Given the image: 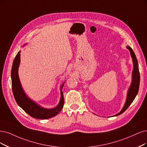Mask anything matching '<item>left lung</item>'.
Listing matches in <instances>:
<instances>
[{
	"instance_id": "8db88e82",
	"label": "left lung",
	"mask_w": 147,
	"mask_h": 147,
	"mask_svg": "<svg viewBox=\"0 0 147 147\" xmlns=\"http://www.w3.org/2000/svg\"><path fill=\"white\" fill-rule=\"evenodd\" d=\"M127 49H128L130 54H131V57L133 59V62L134 65V69L133 71V74H132V82L131 85H130V87L128 90V95H127V98L125 104L122 110L121 111L120 113H119L115 116H118L119 115H121L125 111L127 108L129 107L130 104H131L134 99H135L136 96L139 88V84H140V73L139 71V66H138V60L136 57L135 54L132 50V48L129 47H127Z\"/></svg>"
}]
</instances>
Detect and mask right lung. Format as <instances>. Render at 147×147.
<instances>
[{
  "label": "right lung",
  "mask_w": 147,
  "mask_h": 147,
  "mask_svg": "<svg viewBox=\"0 0 147 147\" xmlns=\"http://www.w3.org/2000/svg\"><path fill=\"white\" fill-rule=\"evenodd\" d=\"M20 63V51L16 56L11 69V84L14 99L18 105L31 117L39 119H47L56 116L62 109L64 98L62 89L63 84L61 86V98L59 105L53 109H45L36 104L25 95L22 88L18 76V68Z\"/></svg>",
  "instance_id": "obj_1"
}]
</instances>
